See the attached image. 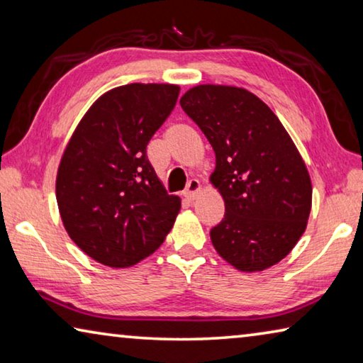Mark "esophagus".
<instances>
[{
	"label": "esophagus",
	"instance_id": "esophagus-1",
	"mask_svg": "<svg viewBox=\"0 0 363 363\" xmlns=\"http://www.w3.org/2000/svg\"><path fill=\"white\" fill-rule=\"evenodd\" d=\"M200 192V181L199 179H190L187 187H186V192H184V196L189 200H195V196L199 195Z\"/></svg>",
	"mask_w": 363,
	"mask_h": 363
}]
</instances>
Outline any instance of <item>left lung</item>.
<instances>
[{
  "mask_svg": "<svg viewBox=\"0 0 363 363\" xmlns=\"http://www.w3.org/2000/svg\"><path fill=\"white\" fill-rule=\"evenodd\" d=\"M216 153L210 181L225 213L210 232L219 256L242 272L290 253L312 206L309 173L290 134L259 97L235 86L200 84L181 97Z\"/></svg>",
  "mask_w": 363,
  "mask_h": 363,
  "instance_id": "left-lung-1",
  "label": "left lung"
}]
</instances>
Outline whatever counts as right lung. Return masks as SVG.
Instances as JSON below:
<instances>
[{"label":"right lung","mask_w":363,"mask_h":363,"mask_svg":"<svg viewBox=\"0 0 363 363\" xmlns=\"http://www.w3.org/2000/svg\"><path fill=\"white\" fill-rule=\"evenodd\" d=\"M179 86L131 83L102 94L60 160L56 199L67 233L108 267H130L164 242L181 199L168 195L147 144L176 106Z\"/></svg>","instance_id":"add662e5"}]
</instances>
